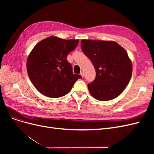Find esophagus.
<instances>
[{"mask_svg": "<svg viewBox=\"0 0 154 154\" xmlns=\"http://www.w3.org/2000/svg\"><path fill=\"white\" fill-rule=\"evenodd\" d=\"M80 75L82 76V78H83V77H84V73H83V72H80Z\"/></svg>", "mask_w": 154, "mask_h": 154, "instance_id": "1", "label": "esophagus"}]
</instances>
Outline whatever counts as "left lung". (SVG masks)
<instances>
[{
	"instance_id": "obj_1",
	"label": "left lung",
	"mask_w": 154,
	"mask_h": 154,
	"mask_svg": "<svg viewBox=\"0 0 154 154\" xmlns=\"http://www.w3.org/2000/svg\"><path fill=\"white\" fill-rule=\"evenodd\" d=\"M81 48L96 70V78L88 83L91 94L100 101L118 97L130 80L132 65L128 54L116 42L82 40Z\"/></svg>"
}]
</instances>
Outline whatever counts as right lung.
Returning a JSON list of instances; mask_svg holds the SVG:
<instances>
[{"mask_svg":"<svg viewBox=\"0 0 154 154\" xmlns=\"http://www.w3.org/2000/svg\"><path fill=\"white\" fill-rule=\"evenodd\" d=\"M78 40L49 36L37 44L27 60V71L32 83L41 94L60 97L71 90L80 74H73L67 54L75 49Z\"/></svg>","mask_w":154,"mask_h":154,"instance_id":"right-lung-1","label":"right lung"}]
</instances>
